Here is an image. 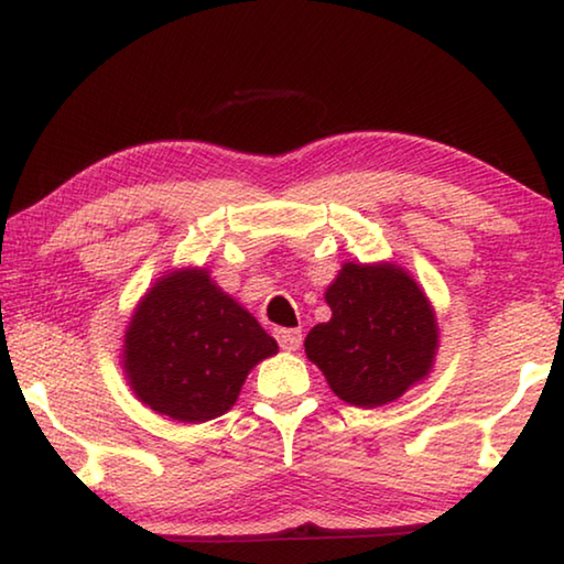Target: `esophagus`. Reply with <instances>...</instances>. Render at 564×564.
Instances as JSON below:
<instances>
[{"label":"esophagus","mask_w":564,"mask_h":564,"mask_svg":"<svg viewBox=\"0 0 564 564\" xmlns=\"http://www.w3.org/2000/svg\"><path fill=\"white\" fill-rule=\"evenodd\" d=\"M275 340L283 350H299L303 333L299 328H275Z\"/></svg>","instance_id":"34e87169"}]
</instances>
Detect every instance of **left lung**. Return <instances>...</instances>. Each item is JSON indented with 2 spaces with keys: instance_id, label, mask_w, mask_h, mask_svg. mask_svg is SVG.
I'll list each match as a JSON object with an SVG mask.
<instances>
[{
  "instance_id": "left-lung-1",
  "label": "left lung",
  "mask_w": 564,
  "mask_h": 564,
  "mask_svg": "<svg viewBox=\"0 0 564 564\" xmlns=\"http://www.w3.org/2000/svg\"><path fill=\"white\" fill-rule=\"evenodd\" d=\"M326 303L330 321L303 346L343 403L388 405L431 376L441 328L431 299L403 265L346 261Z\"/></svg>"
}]
</instances>
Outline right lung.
<instances>
[{
  "label": "right lung",
  "instance_id": "add662e5",
  "mask_svg": "<svg viewBox=\"0 0 564 564\" xmlns=\"http://www.w3.org/2000/svg\"><path fill=\"white\" fill-rule=\"evenodd\" d=\"M279 352L261 323L208 269H169L141 295L123 330L121 366L141 403L178 423L231 410L251 370Z\"/></svg>",
  "mask_w": 564,
  "mask_h": 564
}]
</instances>
